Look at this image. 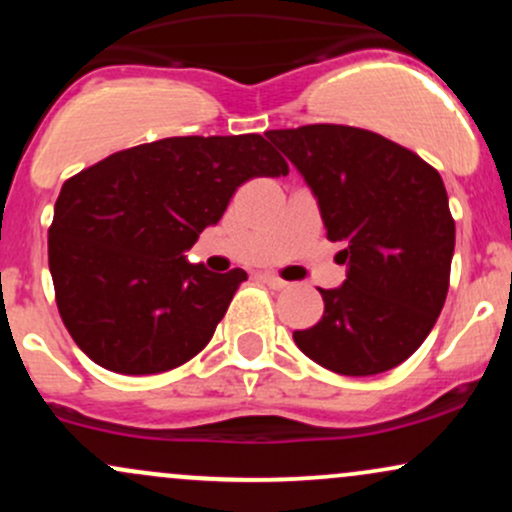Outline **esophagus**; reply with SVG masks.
I'll return each instance as SVG.
<instances>
[{"label":"esophagus","instance_id":"34e87169","mask_svg":"<svg viewBox=\"0 0 512 512\" xmlns=\"http://www.w3.org/2000/svg\"><path fill=\"white\" fill-rule=\"evenodd\" d=\"M262 281H264V284L272 286V289H276V291H281V289H286V286H289V281H284V279H281V276H276L272 272H264L262 274Z\"/></svg>","mask_w":512,"mask_h":512}]
</instances>
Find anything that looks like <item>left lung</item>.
I'll return each instance as SVG.
<instances>
[{
	"label": "left lung",
	"instance_id": "obj_1",
	"mask_svg": "<svg viewBox=\"0 0 512 512\" xmlns=\"http://www.w3.org/2000/svg\"><path fill=\"white\" fill-rule=\"evenodd\" d=\"M313 190L327 238L344 243L339 289H320L325 313L293 332L305 356L339 375H378L414 354L450 286L455 221L438 170L368 129H272Z\"/></svg>",
	"mask_w": 512,
	"mask_h": 512
}]
</instances>
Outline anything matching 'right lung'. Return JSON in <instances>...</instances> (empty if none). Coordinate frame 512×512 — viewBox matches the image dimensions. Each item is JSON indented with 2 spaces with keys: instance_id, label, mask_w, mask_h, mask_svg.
<instances>
[{
  "instance_id": "add662e5",
  "label": "right lung",
  "mask_w": 512,
  "mask_h": 512,
  "mask_svg": "<svg viewBox=\"0 0 512 512\" xmlns=\"http://www.w3.org/2000/svg\"><path fill=\"white\" fill-rule=\"evenodd\" d=\"M286 173L262 134H236L139 144L64 182L48 262L76 346L122 375L163 373L197 356L248 274H214L185 252L243 182Z\"/></svg>"
}]
</instances>
